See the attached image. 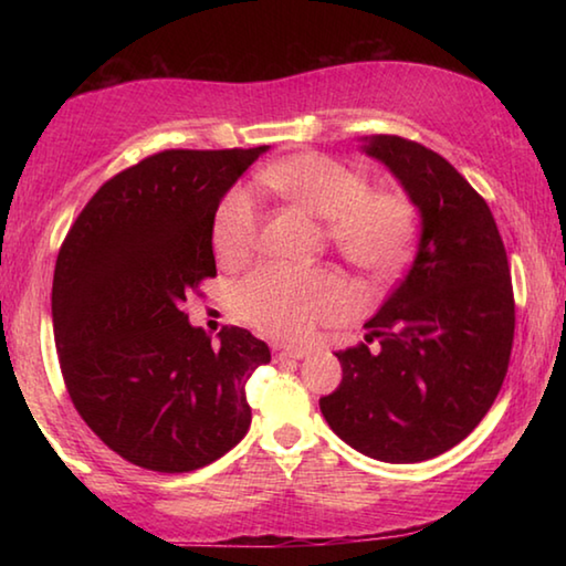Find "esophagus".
<instances>
[{
  "label": "esophagus",
  "mask_w": 566,
  "mask_h": 566,
  "mask_svg": "<svg viewBox=\"0 0 566 566\" xmlns=\"http://www.w3.org/2000/svg\"><path fill=\"white\" fill-rule=\"evenodd\" d=\"M274 359H304L310 357V352L302 349V347H272Z\"/></svg>",
  "instance_id": "34e87169"
}]
</instances>
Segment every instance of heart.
<instances>
[{
  "instance_id": "b5f03b06",
  "label": "heart",
  "mask_w": 566,
  "mask_h": 566,
  "mask_svg": "<svg viewBox=\"0 0 566 566\" xmlns=\"http://www.w3.org/2000/svg\"><path fill=\"white\" fill-rule=\"evenodd\" d=\"M256 181L286 202L324 219L327 242L359 272L387 276L407 260L417 234V209L391 189H369V179L342 161L304 151L264 167ZM260 212L254 197L237 187L227 191L212 222L219 262L239 264L254 249ZM352 296L329 270H296L264 264L237 284V314L270 337L300 342L322 322L349 310Z\"/></svg>"
}]
</instances>
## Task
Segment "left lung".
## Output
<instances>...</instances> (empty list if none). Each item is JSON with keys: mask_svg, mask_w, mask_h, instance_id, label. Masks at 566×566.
Instances as JSON below:
<instances>
[{"mask_svg": "<svg viewBox=\"0 0 566 566\" xmlns=\"http://www.w3.org/2000/svg\"><path fill=\"white\" fill-rule=\"evenodd\" d=\"M364 151L419 207V252L364 342L337 352L342 385L319 409L357 452L424 462L462 442L500 395L514 342L510 262L484 197L442 155L397 134Z\"/></svg>", "mask_w": 566, "mask_h": 566, "instance_id": "1", "label": "left lung"}]
</instances>
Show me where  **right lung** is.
I'll list each match as a JSON object with an SVG mask.
<instances>
[{
	"label": "right lung",
	"instance_id": "right-lung-1",
	"mask_svg": "<svg viewBox=\"0 0 566 566\" xmlns=\"http://www.w3.org/2000/svg\"><path fill=\"white\" fill-rule=\"evenodd\" d=\"M262 151L145 157L104 181L60 247L52 322L66 391L112 452L149 472L212 464L252 424L244 387L270 347L242 327L214 344L185 302L217 276V207Z\"/></svg>",
	"mask_w": 566,
	"mask_h": 566
}]
</instances>
